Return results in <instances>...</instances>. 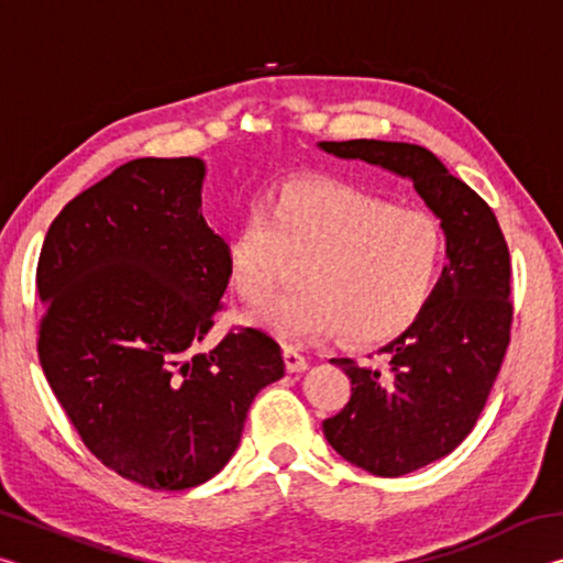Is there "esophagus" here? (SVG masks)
Returning a JSON list of instances; mask_svg holds the SVG:
<instances>
[{
    "label": "esophagus",
    "instance_id": "obj_1",
    "mask_svg": "<svg viewBox=\"0 0 563 563\" xmlns=\"http://www.w3.org/2000/svg\"><path fill=\"white\" fill-rule=\"evenodd\" d=\"M283 360H285V369H288V373H302V369L308 367V360H305L302 352L292 345L283 347Z\"/></svg>",
    "mask_w": 563,
    "mask_h": 563
}]
</instances>
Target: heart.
I'll use <instances>...</instances> for the list:
<instances>
[{
    "label": "heart",
    "instance_id": "1",
    "mask_svg": "<svg viewBox=\"0 0 563 563\" xmlns=\"http://www.w3.org/2000/svg\"><path fill=\"white\" fill-rule=\"evenodd\" d=\"M446 255L432 211L335 184H295L251 208L228 235L233 292L261 305L300 261V288L275 298L253 322L285 342L342 330L357 345L399 335L422 316Z\"/></svg>",
    "mask_w": 563,
    "mask_h": 563
}]
</instances>
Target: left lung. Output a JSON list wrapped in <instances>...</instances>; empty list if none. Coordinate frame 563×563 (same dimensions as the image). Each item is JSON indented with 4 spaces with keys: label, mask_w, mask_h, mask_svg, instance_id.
Here are the masks:
<instances>
[{
    "label": "left lung",
    "mask_w": 563,
    "mask_h": 563,
    "mask_svg": "<svg viewBox=\"0 0 563 563\" xmlns=\"http://www.w3.org/2000/svg\"><path fill=\"white\" fill-rule=\"evenodd\" d=\"M322 151L412 180L446 235V263L430 305L379 350L387 367L330 360L352 383L350 402L322 422L342 460L402 476L462 444L479 419L511 332L509 247L492 208L432 151L397 141H320Z\"/></svg>",
    "instance_id": "1"
}]
</instances>
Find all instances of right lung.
I'll return each mask as SVG.
<instances>
[{"label": "right lung", "mask_w": 563, "mask_h": 563, "mask_svg": "<svg viewBox=\"0 0 563 563\" xmlns=\"http://www.w3.org/2000/svg\"><path fill=\"white\" fill-rule=\"evenodd\" d=\"M203 178L194 156L129 161L62 208L36 265L52 393L101 464L161 492L221 472L255 395L285 375L255 328L196 352L228 285Z\"/></svg>", "instance_id": "obj_1"}]
</instances>
